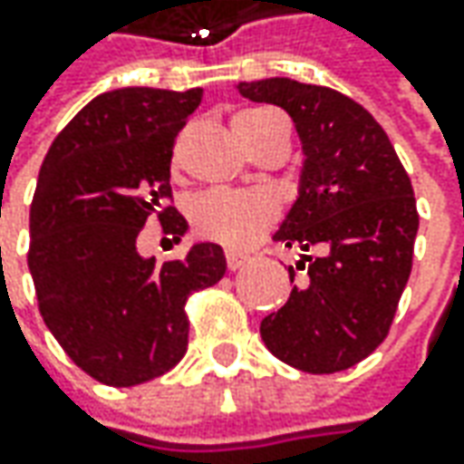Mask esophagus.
Masks as SVG:
<instances>
[{"label":"esophagus","mask_w":464,"mask_h":464,"mask_svg":"<svg viewBox=\"0 0 464 464\" xmlns=\"http://www.w3.org/2000/svg\"><path fill=\"white\" fill-rule=\"evenodd\" d=\"M247 263V256H242V253H227V268L229 271H237Z\"/></svg>","instance_id":"obj_1"}]
</instances>
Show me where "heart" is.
Instances as JSON below:
<instances>
[{
    "instance_id": "b5f03b06",
    "label": "heart",
    "mask_w": 464,
    "mask_h": 464,
    "mask_svg": "<svg viewBox=\"0 0 464 464\" xmlns=\"http://www.w3.org/2000/svg\"><path fill=\"white\" fill-rule=\"evenodd\" d=\"M276 113L245 111L235 116L232 129L247 147L263 123ZM276 204L258 190H206L188 204V219L201 240L217 242L229 250H247L274 227Z\"/></svg>"
}]
</instances>
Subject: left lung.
I'll list each match as a JSON object with an SVG mask.
<instances>
[{
    "instance_id": "1",
    "label": "left lung",
    "mask_w": 464,
    "mask_h": 464,
    "mask_svg": "<svg viewBox=\"0 0 464 464\" xmlns=\"http://www.w3.org/2000/svg\"><path fill=\"white\" fill-rule=\"evenodd\" d=\"M245 98L284 108L304 150L299 198L274 240L304 256V278L260 323L284 364L333 374L359 364L390 333L413 266L419 211L382 126L330 87L274 77L240 82Z\"/></svg>"
}]
</instances>
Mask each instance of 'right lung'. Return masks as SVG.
Masks as SVG:
<instances>
[{
    "label": "right lung",
    "instance_id": "1",
    "mask_svg": "<svg viewBox=\"0 0 464 464\" xmlns=\"http://www.w3.org/2000/svg\"><path fill=\"white\" fill-rule=\"evenodd\" d=\"M204 90L123 87L87 102L45 154L30 204L27 266L44 323L92 380L134 387L188 348V296L227 271L219 245L186 258H141L150 217L178 242L186 219L165 201L175 136Z\"/></svg>",
    "mask_w": 464,
    "mask_h": 464
}]
</instances>
